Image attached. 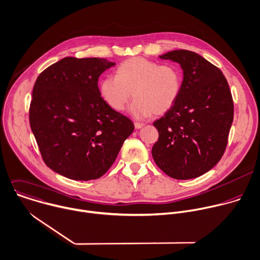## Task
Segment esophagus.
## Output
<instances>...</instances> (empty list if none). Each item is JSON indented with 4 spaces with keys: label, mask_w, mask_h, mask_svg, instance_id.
<instances>
[{
    "label": "esophagus",
    "mask_w": 260,
    "mask_h": 260,
    "mask_svg": "<svg viewBox=\"0 0 260 260\" xmlns=\"http://www.w3.org/2000/svg\"><path fill=\"white\" fill-rule=\"evenodd\" d=\"M144 126V124H142V123H138V122H135L134 123V127L136 128V129H140V128H142Z\"/></svg>",
    "instance_id": "1"
}]
</instances>
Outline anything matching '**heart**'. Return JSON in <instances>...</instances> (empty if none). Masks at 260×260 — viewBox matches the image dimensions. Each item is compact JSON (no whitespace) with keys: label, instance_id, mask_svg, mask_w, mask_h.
<instances>
[{"label":"heart","instance_id":"b5f03b06","mask_svg":"<svg viewBox=\"0 0 260 260\" xmlns=\"http://www.w3.org/2000/svg\"><path fill=\"white\" fill-rule=\"evenodd\" d=\"M182 85L180 70L143 57H132L117 69V76H107L99 85L101 97L116 112L125 109L133 97L130 112L136 118L163 115L176 102Z\"/></svg>","mask_w":260,"mask_h":260}]
</instances>
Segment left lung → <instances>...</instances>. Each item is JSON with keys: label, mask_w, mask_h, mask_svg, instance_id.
Listing matches in <instances>:
<instances>
[{"label": "left lung", "mask_w": 260, "mask_h": 260, "mask_svg": "<svg viewBox=\"0 0 260 260\" xmlns=\"http://www.w3.org/2000/svg\"><path fill=\"white\" fill-rule=\"evenodd\" d=\"M183 70L174 106L153 126L159 139L154 163L168 176L186 180L211 170L222 158L234 120V101L222 72L194 52L174 50L160 56Z\"/></svg>", "instance_id": "obj_1"}]
</instances>
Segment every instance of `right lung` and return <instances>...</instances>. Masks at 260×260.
Segmentation results:
<instances>
[{
    "label": "right lung",
    "mask_w": 260,
    "mask_h": 260,
    "mask_svg": "<svg viewBox=\"0 0 260 260\" xmlns=\"http://www.w3.org/2000/svg\"><path fill=\"white\" fill-rule=\"evenodd\" d=\"M106 58L66 57L43 71L34 86L29 124L45 164L73 180L105 174L134 130L132 121L100 96Z\"/></svg>",
    "instance_id": "1"
}]
</instances>
